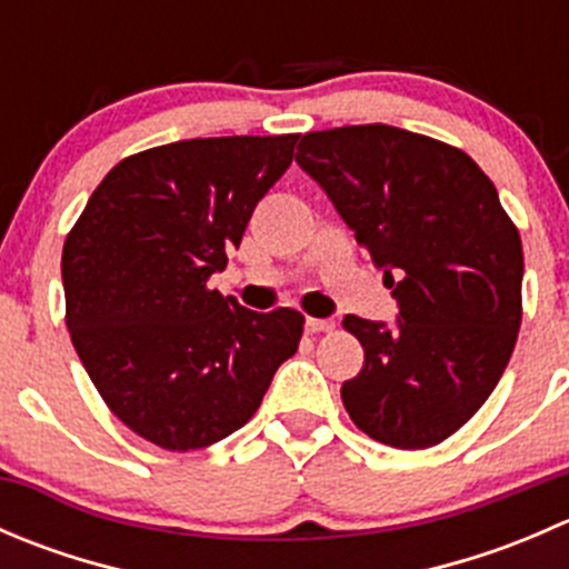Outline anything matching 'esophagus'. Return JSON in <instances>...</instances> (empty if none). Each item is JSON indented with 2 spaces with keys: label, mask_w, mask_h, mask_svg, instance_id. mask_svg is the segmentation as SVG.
Returning a JSON list of instances; mask_svg holds the SVG:
<instances>
[{
  "label": "esophagus",
  "mask_w": 569,
  "mask_h": 569,
  "mask_svg": "<svg viewBox=\"0 0 569 569\" xmlns=\"http://www.w3.org/2000/svg\"><path fill=\"white\" fill-rule=\"evenodd\" d=\"M308 330H311V332H332V330H336V321H332V319H308Z\"/></svg>",
  "instance_id": "34e87169"
}]
</instances>
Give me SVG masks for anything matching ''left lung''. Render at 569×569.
<instances>
[{
    "label": "left lung",
    "mask_w": 569,
    "mask_h": 569,
    "mask_svg": "<svg viewBox=\"0 0 569 569\" xmlns=\"http://www.w3.org/2000/svg\"><path fill=\"white\" fill-rule=\"evenodd\" d=\"M297 162L321 183L399 321L343 317L363 369L341 386L360 432L393 449L443 443L501 380L523 319V244L479 164L386 123L308 131Z\"/></svg>",
    "instance_id": "8db88e82"
}]
</instances>
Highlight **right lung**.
Returning a JSON list of instances; mask_svg holds the SVG:
<instances>
[{"mask_svg":"<svg viewBox=\"0 0 569 569\" xmlns=\"http://www.w3.org/2000/svg\"><path fill=\"white\" fill-rule=\"evenodd\" d=\"M297 140L198 137L131 153L68 231L73 349L112 416L159 449H206L244 427L300 347V311L256 313L209 286Z\"/></svg>","mask_w":569,"mask_h":569,"instance_id":"1","label":"right lung"}]
</instances>
